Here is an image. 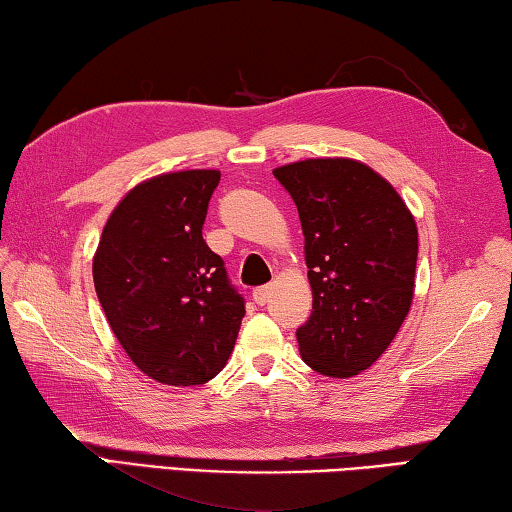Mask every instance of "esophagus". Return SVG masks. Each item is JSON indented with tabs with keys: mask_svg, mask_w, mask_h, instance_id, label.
I'll return each mask as SVG.
<instances>
[{
	"mask_svg": "<svg viewBox=\"0 0 512 512\" xmlns=\"http://www.w3.org/2000/svg\"><path fill=\"white\" fill-rule=\"evenodd\" d=\"M270 295H272V288L270 286H261V288H256L254 292H251V297H254V301H256L258 306H265L267 299H270Z\"/></svg>",
	"mask_w": 512,
	"mask_h": 512,
	"instance_id": "34e87169",
	"label": "esophagus"
}]
</instances>
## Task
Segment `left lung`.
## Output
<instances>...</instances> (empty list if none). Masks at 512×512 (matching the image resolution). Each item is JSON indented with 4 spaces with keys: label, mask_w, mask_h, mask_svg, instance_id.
Here are the masks:
<instances>
[{
    "label": "left lung",
    "mask_w": 512,
    "mask_h": 512,
    "mask_svg": "<svg viewBox=\"0 0 512 512\" xmlns=\"http://www.w3.org/2000/svg\"><path fill=\"white\" fill-rule=\"evenodd\" d=\"M295 199L313 313L297 329L311 370L349 379L381 358L415 295L417 224L388 179L354 158L274 170Z\"/></svg>",
    "instance_id": "8db88e82"
}]
</instances>
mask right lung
Segmentation results:
<instances>
[{
	"instance_id": "1",
	"label": "right lung",
	"mask_w": 512,
	"mask_h": 512,
	"mask_svg": "<svg viewBox=\"0 0 512 512\" xmlns=\"http://www.w3.org/2000/svg\"><path fill=\"white\" fill-rule=\"evenodd\" d=\"M220 170L140 181L99 238L92 279L99 304L142 374L163 385L211 381L236 345L245 301L201 238Z\"/></svg>"
}]
</instances>
